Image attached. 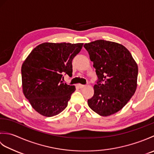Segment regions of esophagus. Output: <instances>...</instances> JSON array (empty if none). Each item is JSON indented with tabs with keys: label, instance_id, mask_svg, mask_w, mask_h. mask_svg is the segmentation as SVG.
<instances>
[{
	"label": "esophagus",
	"instance_id": "obj_1",
	"mask_svg": "<svg viewBox=\"0 0 154 154\" xmlns=\"http://www.w3.org/2000/svg\"><path fill=\"white\" fill-rule=\"evenodd\" d=\"M77 86L79 88V89H83V88L86 87V85H81V84H79Z\"/></svg>",
	"mask_w": 154,
	"mask_h": 154
}]
</instances>
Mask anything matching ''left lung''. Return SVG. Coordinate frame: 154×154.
<instances>
[{
	"label": "left lung",
	"mask_w": 154,
	"mask_h": 154,
	"mask_svg": "<svg viewBox=\"0 0 154 154\" xmlns=\"http://www.w3.org/2000/svg\"><path fill=\"white\" fill-rule=\"evenodd\" d=\"M99 78L88 105L94 112L108 116L119 112L134 94L138 67L123 45L103 40L84 45Z\"/></svg>",
	"instance_id": "left-lung-1"
}]
</instances>
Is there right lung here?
<instances>
[{"label":"right lung","instance_id":"1","mask_svg":"<svg viewBox=\"0 0 154 154\" xmlns=\"http://www.w3.org/2000/svg\"><path fill=\"white\" fill-rule=\"evenodd\" d=\"M83 45L45 42L35 47L23 62L22 92L41 115L54 116L67 106L75 87L63 83L62 76H72V60Z\"/></svg>","mask_w":154,"mask_h":154}]
</instances>
